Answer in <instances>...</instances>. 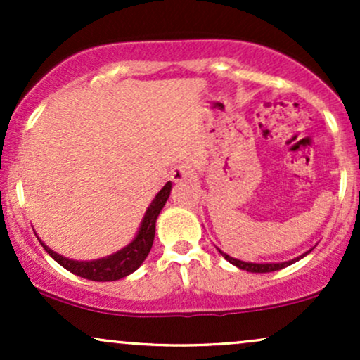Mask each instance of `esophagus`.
Instances as JSON below:
<instances>
[{
	"label": "esophagus",
	"instance_id": "obj_1",
	"mask_svg": "<svg viewBox=\"0 0 360 360\" xmlns=\"http://www.w3.org/2000/svg\"><path fill=\"white\" fill-rule=\"evenodd\" d=\"M193 174L194 171L191 166H188V164H177V166L172 169L171 179L174 181V183H183V181L191 179Z\"/></svg>",
	"mask_w": 360,
	"mask_h": 360
}]
</instances>
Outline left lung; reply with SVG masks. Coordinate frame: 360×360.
Returning a JSON list of instances; mask_svg holds the SVG:
<instances>
[{
	"mask_svg": "<svg viewBox=\"0 0 360 360\" xmlns=\"http://www.w3.org/2000/svg\"><path fill=\"white\" fill-rule=\"evenodd\" d=\"M218 250H220V249H218ZM308 252H309V250H308ZM308 252H304V254H303V255H300V257L288 260V262H267V264L243 262V260H238V259L230 257L229 254H225V252H221V250H220V254H221L223 257H225L226 260H229L230 264H233L235 267H238V269H243V271H247V272H272V271H279V269H283V267L291 266V264H292V262H296V260L303 259L304 255L308 254Z\"/></svg>",
	"mask_w": 360,
	"mask_h": 360,
	"instance_id": "1",
	"label": "left lung"
}]
</instances>
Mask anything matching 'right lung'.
Listing matches in <instances>:
<instances>
[{"instance_id":"1","label":"right lung","mask_w":360,"mask_h":360,"mask_svg":"<svg viewBox=\"0 0 360 360\" xmlns=\"http://www.w3.org/2000/svg\"><path fill=\"white\" fill-rule=\"evenodd\" d=\"M172 183L169 181L157 193V196L152 200L150 206L147 208L146 214H143L142 223H140V229L135 238L128 243L127 247H123L122 250L115 252V254L108 255V257H101L96 260H72L68 257H62L60 254L49 249L45 243L40 240L42 247L47 250V254L59 262L64 269L71 271L72 274L79 276V278L89 279V281H118L125 276L131 274L134 271H137L142 266L143 260L147 259L148 252L152 249V243H154L155 237V220L159 217L160 210L166 205L169 194H171Z\"/></svg>"}]
</instances>
